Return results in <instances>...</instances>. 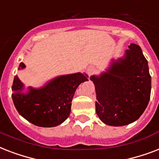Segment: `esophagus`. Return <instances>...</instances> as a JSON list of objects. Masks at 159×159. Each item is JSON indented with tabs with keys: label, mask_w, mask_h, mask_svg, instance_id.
I'll return each instance as SVG.
<instances>
[{
	"label": "esophagus",
	"mask_w": 159,
	"mask_h": 159,
	"mask_svg": "<svg viewBox=\"0 0 159 159\" xmlns=\"http://www.w3.org/2000/svg\"><path fill=\"white\" fill-rule=\"evenodd\" d=\"M95 72H96V67H93V66H90V67L87 68V72H88L90 75L93 74Z\"/></svg>",
	"instance_id": "esophagus-1"
}]
</instances>
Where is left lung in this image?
<instances>
[{
    "mask_svg": "<svg viewBox=\"0 0 159 159\" xmlns=\"http://www.w3.org/2000/svg\"><path fill=\"white\" fill-rule=\"evenodd\" d=\"M129 48L107 72L90 78L97 93V116L108 125L123 126L137 120L150 99L148 61L139 46L131 43Z\"/></svg>",
    "mask_w": 159,
    "mask_h": 159,
    "instance_id": "8db88e82",
    "label": "left lung"
}]
</instances>
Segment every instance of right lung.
<instances>
[{
	"label": "right lung",
	"instance_id": "right-lung-1",
	"mask_svg": "<svg viewBox=\"0 0 159 159\" xmlns=\"http://www.w3.org/2000/svg\"><path fill=\"white\" fill-rule=\"evenodd\" d=\"M25 67L20 62L19 69ZM88 81L82 73L61 76L41 89L30 87L28 94L21 93L23 84L17 76L14 78L11 95L19 114L37 126L54 127L62 124L71 112L72 97L82 82Z\"/></svg>",
	"mask_w": 159,
	"mask_h": 159
}]
</instances>
